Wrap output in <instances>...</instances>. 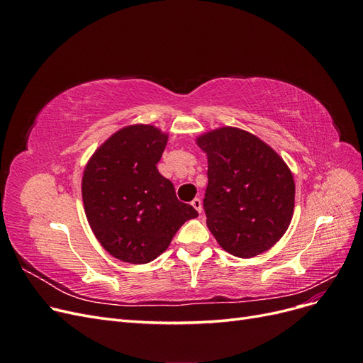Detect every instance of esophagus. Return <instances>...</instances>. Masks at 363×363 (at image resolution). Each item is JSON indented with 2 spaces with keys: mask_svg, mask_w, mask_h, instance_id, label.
I'll return each mask as SVG.
<instances>
[{
  "mask_svg": "<svg viewBox=\"0 0 363 363\" xmlns=\"http://www.w3.org/2000/svg\"><path fill=\"white\" fill-rule=\"evenodd\" d=\"M191 204L194 206V208H195V211H196V212H199V213H201V211H203V206H201V200H200V199H194Z\"/></svg>",
  "mask_w": 363,
  "mask_h": 363,
  "instance_id": "34e87169",
  "label": "esophagus"
}]
</instances>
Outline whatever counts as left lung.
<instances>
[{
	"mask_svg": "<svg viewBox=\"0 0 363 363\" xmlns=\"http://www.w3.org/2000/svg\"><path fill=\"white\" fill-rule=\"evenodd\" d=\"M207 155L206 224L218 244L238 257H255L286 232L295 183L283 159L248 131L223 127L200 136Z\"/></svg>",
	"mask_w": 363,
	"mask_h": 363,
	"instance_id": "left-lung-1",
	"label": "left lung"
}]
</instances>
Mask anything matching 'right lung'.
Listing matches in <instances>:
<instances>
[{
  "mask_svg": "<svg viewBox=\"0 0 363 363\" xmlns=\"http://www.w3.org/2000/svg\"><path fill=\"white\" fill-rule=\"evenodd\" d=\"M168 135L152 125L121 128L87 162L82 195L86 218L106 251L123 262L148 263L167 250L177 230L199 216L179 201L157 171Z\"/></svg>",
  "mask_w": 363,
  "mask_h": 363,
  "instance_id": "1",
  "label": "right lung"
}]
</instances>
